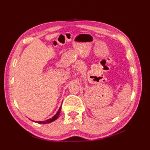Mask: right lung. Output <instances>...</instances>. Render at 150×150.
Listing matches in <instances>:
<instances>
[{"label":"right lung","mask_w":150,"mask_h":150,"mask_svg":"<svg viewBox=\"0 0 150 150\" xmlns=\"http://www.w3.org/2000/svg\"><path fill=\"white\" fill-rule=\"evenodd\" d=\"M61 111V107L59 108V110H58V111L57 112L56 114L55 115H54L52 117H51V118H50V119H48V120H46V121H33L38 122V123H39V124H47V123H50V122H52V121H55V120H56L57 119V117H59V116Z\"/></svg>","instance_id":"obj_1"}]
</instances>
